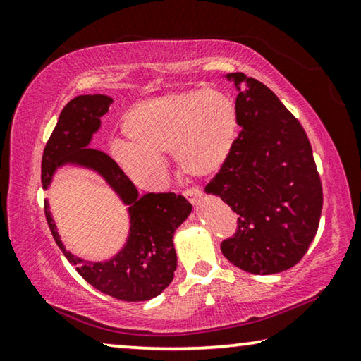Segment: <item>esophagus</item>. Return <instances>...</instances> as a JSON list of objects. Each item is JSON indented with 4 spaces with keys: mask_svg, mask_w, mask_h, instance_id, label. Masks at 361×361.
I'll return each instance as SVG.
<instances>
[{
    "mask_svg": "<svg viewBox=\"0 0 361 361\" xmlns=\"http://www.w3.org/2000/svg\"><path fill=\"white\" fill-rule=\"evenodd\" d=\"M200 195H202V192H200L199 189H195V188H191V189H188V191H185V197H186L192 205H195V204L199 202Z\"/></svg>",
    "mask_w": 361,
    "mask_h": 361,
    "instance_id": "1",
    "label": "esophagus"
}]
</instances>
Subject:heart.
Masks as SVG:
<instances>
[{"label": "heart", "mask_w": 361, "mask_h": 361, "mask_svg": "<svg viewBox=\"0 0 361 361\" xmlns=\"http://www.w3.org/2000/svg\"><path fill=\"white\" fill-rule=\"evenodd\" d=\"M121 127L129 143L114 142L111 154L130 178L143 185L157 181L164 154H173L183 175L210 178L232 154L239 113L231 97L195 87L137 103Z\"/></svg>", "instance_id": "b5f03b06"}]
</instances>
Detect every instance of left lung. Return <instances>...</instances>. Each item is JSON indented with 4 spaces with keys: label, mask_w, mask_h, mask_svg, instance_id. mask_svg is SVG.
I'll return each mask as SVG.
<instances>
[{
    "label": "left lung",
    "mask_w": 361,
    "mask_h": 361,
    "mask_svg": "<svg viewBox=\"0 0 361 361\" xmlns=\"http://www.w3.org/2000/svg\"><path fill=\"white\" fill-rule=\"evenodd\" d=\"M237 90L239 133L232 154L205 188L237 215L224 258L269 276L301 261L317 234L323 192L302 126L277 95L243 73L228 75Z\"/></svg>",
    "instance_id": "obj_1"
}]
</instances>
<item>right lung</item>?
Listing matches in <instances>:
<instances>
[{"label": "right lung", "mask_w": 361, "mask_h": 361, "mask_svg": "<svg viewBox=\"0 0 361 361\" xmlns=\"http://www.w3.org/2000/svg\"><path fill=\"white\" fill-rule=\"evenodd\" d=\"M111 103V97L103 94L78 95L62 109L42 154L41 181L47 191L62 167L85 169L99 175L126 205L129 232L124 245L106 261H85L60 240L47 199L44 212L59 248L85 282L121 301L140 302L159 296L172 283L176 271L173 235L191 215L192 205L173 192L140 195L111 157L89 148L102 127L100 118Z\"/></svg>", "instance_id": "obj_1"}]
</instances>
